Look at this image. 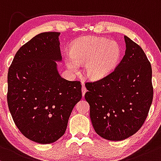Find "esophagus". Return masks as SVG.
Wrapping results in <instances>:
<instances>
[{"label":"esophagus","mask_w":161,"mask_h":161,"mask_svg":"<svg viewBox=\"0 0 161 161\" xmlns=\"http://www.w3.org/2000/svg\"><path fill=\"white\" fill-rule=\"evenodd\" d=\"M81 90H82L83 97H84V95H85V93L86 91H87V90H86V88L85 87V86H84V85L82 86V89H81Z\"/></svg>","instance_id":"1"}]
</instances>
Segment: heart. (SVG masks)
<instances>
[{
  "mask_svg": "<svg viewBox=\"0 0 161 161\" xmlns=\"http://www.w3.org/2000/svg\"><path fill=\"white\" fill-rule=\"evenodd\" d=\"M121 55L122 49L116 42L102 37H83L72 44L65 63L74 73L79 71L78 64L85 63L86 77L92 80H100L114 71Z\"/></svg>",
  "mask_w": 161,
  "mask_h": 161,
  "instance_id": "1",
  "label": "heart"
}]
</instances>
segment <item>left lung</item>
Masks as SVG:
<instances>
[{"instance_id": "1", "label": "left lung", "mask_w": 161, "mask_h": 161, "mask_svg": "<svg viewBox=\"0 0 161 161\" xmlns=\"http://www.w3.org/2000/svg\"><path fill=\"white\" fill-rule=\"evenodd\" d=\"M125 54L110 75L86 82L85 99L95 131L122 141L143 125L153 100L152 69L143 49L125 36Z\"/></svg>"}]
</instances>
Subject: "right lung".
I'll use <instances>...</instances> for the list:
<instances>
[{
	"label": "right lung",
	"mask_w": 161,
	"mask_h": 161,
	"mask_svg": "<svg viewBox=\"0 0 161 161\" xmlns=\"http://www.w3.org/2000/svg\"><path fill=\"white\" fill-rule=\"evenodd\" d=\"M60 32H42L20 47L8 75V104L18 129L39 144L56 142L82 97L80 81L62 78Z\"/></svg>",
	"instance_id": "obj_1"
}]
</instances>
